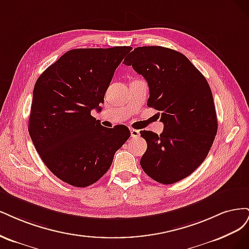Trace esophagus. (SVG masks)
<instances>
[{
    "mask_svg": "<svg viewBox=\"0 0 249 249\" xmlns=\"http://www.w3.org/2000/svg\"><path fill=\"white\" fill-rule=\"evenodd\" d=\"M130 133H131V138H133V139H136L140 136V131L136 129H133V128H131L130 129Z\"/></svg>",
    "mask_w": 249,
    "mask_h": 249,
    "instance_id": "obj_1",
    "label": "esophagus"
}]
</instances>
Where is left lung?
Returning <instances> with one entry per match:
<instances>
[{
	"mask_svg": "<svg viewBox=\"0 0 249 249\" xmlns=\"http://www.w3.org/2000/svg\"><path fill=\"white\" fill-rule=\"evenodd\" d=\"M124 64L148 83V107L158 110L161 134L142 130L147 150L141 165L150 178L173 184L203 163L217 133L210 86L183 53L162 46L136 47Z\"/></svg>",
	"mask_w": 249,
	"mask_h": 249,
	"instance_id": "8db88e82",
	"label": "left lung"
}]
</instances>
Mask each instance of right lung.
Returning a JSON list of instances; mask_svg holds the SVG:
<instances>
[{
	"mask_svg": "<svg viewBox=\"0 0 249 249\" xmlns=\"http://www.w3.org/2000/svg\"><path fill=\"white\" fill-rule=\"evenodd\" d=\"M130 46L68 51L40 75L29 118L31 140L44 164L75 187L97 182L129 139L125 125L104 127L92 115Z\"/></svg>",
	"mask_w": 249,
	"mask_h": 249,
	"instance_id": "right-lung-1",
	"label": "right lung"
}]
</instances>
